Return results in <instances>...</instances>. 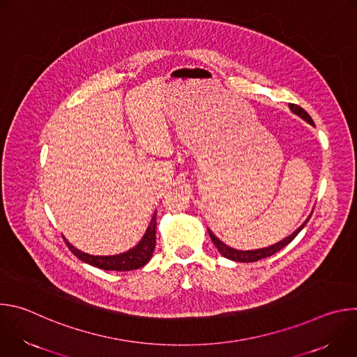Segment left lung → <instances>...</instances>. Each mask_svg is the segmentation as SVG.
<instances>
[{
	"mask_svg": "<svg viewBox=\"0 0 357 357\" xmlns=\"http://www.w3.org/2000/svg\"><path fill=\"white\" fill-rule=\"evenodd\" d=\"M289 109H291L295 114H298L301 119H303L305 121H308L310 124L314 126V121H312L311 116H310L307 112H305L302 107H299L298 105H289ZM310 219H311V216L302 223V226H299L291 236H288V237L284 238L282 241H280V243H277V244H273V245H270V247H266V248H260V250H251V251L234 250V248H231V247H227L225 243H222L211 230H209V236H211L213 244H215V245L218 247V250L222 252V256H225L226 259L233 260V261H240V263H254V261H259V260H261V259H266V257L273 256V254H275L277 251H280L281 248H284L287 244H289V243L298 236V233L303 229V226L308 223Z\"/></svg>",
	"mask_w": 357,
	"mask_h": 357,
	"instance_id": "obj_1",
	"label": "left lung"
}]
</instances>
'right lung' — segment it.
<instances>
[{"mask_svg": "<svg viewBox=\"0 0 357 357\" xmlns=\"http://www.w3.org/2000/svg\"><path fill=\"white\" fill-rule=\"evenodd\" d=\"M155 227H157V213H154L151 219V223L142 237V240L130 251L119 254V256H107V257H98V256H90V254L82 252L77 248H75L70 243L66 244L69 247V250L75 254V256L101 270H109V271H130V270H137L144 267L149 259L152 257V251L155 248Z\"/></svg>", "mask_w": 357, "mask_h": 357, "instance_id": "obj_1", "label": "right lung"}]
</instances>
